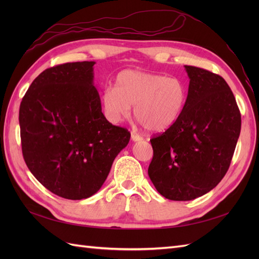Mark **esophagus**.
<instances>
[{"label": "esophagus", "instance_id": "esophagus-1", "mask_svg": "<svg viewBox=\"0 0 259 259\" xmlns=\"http://www.w3.org/2000/svg\"><path fill=\"white\" fill-rule=\"evenodd\" d=\"M131 138H132L133 142H140V140H143V139H144L142 136L138 135V134H136V133H132Z\"/></svg>", "mask_w": 259, "mask_h": 259}]
</instances>
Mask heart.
I'll list each match as a JSON object with an SVG mask.
<instances>
[{
    "label": "heart",
    "instance_id": "obj_1",
    "mask_svg": "<svg viewBox=\"0 0 259 259\" xmlns=\"http://www.w3.org/2000/svg\"><path fill=\"white\" fill-rule=\"evenodd\" d=\"M187 98L183 82L176 77L123 70L117 73L114 89L108 88L101 95L107 119L119 123L130 115L134 106L136 119L150 132L169 128L182 115Z\"/></svg>",
    "mask_w": 259,
    "mask_h": 259
}]
</instances>
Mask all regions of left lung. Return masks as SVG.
Masks as SVG:
<instances>
[{"mask_svg": "<svg viewBox=\"0 0 259 259\" xmlns=\"http://www.w3.org/2000/svg\"><path fill=\"white\" fill-rule=\"evenodd\" d=\"M185 68L190 82L183 113L150 139L153 158L148 175L159 193L173 201L199 198L221 183L241 131L239 107L223 77Z\"/></svg>", "mask_w": 259, "mask_h": 259, "instance_id": "1", "label": "left lung"}]
</instances>
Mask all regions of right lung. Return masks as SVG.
I'll return each mask as SVG.
<instances>
[{
  "label": "right lung",
  "mask_w": 259,
  "mask_h": 259,
  "mask_svg": "<svg viewBox=\"0 0 259 259\" xmlns=\"http://www.w3.org/2000/svg\"><path fill=\"white\" fill-rule=\"evenodd\" d=\"M95 61L67 62L38 74L19 108L22 155L46 189L68 200L95 194L131 133L101 112Z\"/></svg>",
  "instance_id": "1"
}]
</instances>
